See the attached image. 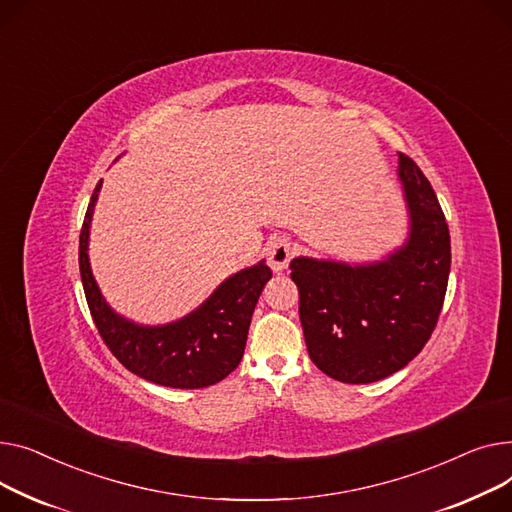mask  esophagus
I'll list each match as a JSON object with an SVG mask.
<instances>
[{
	"label": "esophagus",
	"mask_w": 512,
	"mask_h": 512,
	"mask_svg": "<svg viewBox=\"0 0 512 512\" xmlns=\"http://www.w3.org/2000/svg\"><path fill=\"white\" fill-rule=\"evenodd\" d=\"M291 254H293V248L287 237H273L266 246V260L275 273H283L291 260Z\"/></svg>",
	"instance_id": "esophagus-1"
}]
</instances>
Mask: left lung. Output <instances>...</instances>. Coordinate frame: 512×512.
<instances>
[{
  "instance_id": "left-lung-1",
  "label": "left lung",
  "mask_w": 512,
  "mask_h": 512,
  "mask_svg": "<svg viewBox=\"0 0 512 512\" xmlns=\"http://www.w3.org/2000/svg\"><path fill=\"white\" fill-rule=\"evenodd\" d=\"M397 175L409 217L399 248L372 262L297 256L289 264L310 359L339 382L370 384L405 368L442 310L448 225L422 169L399 155Z\"/></svg>"
}]
</instances>
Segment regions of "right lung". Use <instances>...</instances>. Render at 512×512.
<instances>
[{
    "mask_svg": "<svg viewBox=\"0 0 512 512\" xmlns=\"http://www.w3.org/2000/svg\"><path fill=\"white\" fill-rule=\"evenodd\" d=\"M103 179L80 231V277L86 302L109 351L132 374L169 388H204L229 376L244 357L258 297L273 277L264 260L227 277L190 314L167 324H138L117 314L103 297L88 260L90 223Z\"/></svg>",
    "mask_w": 512,
    "mask_h": 512,
    "instance_id": "add662e5",
    "label": "right lung"
}]
</instances>
